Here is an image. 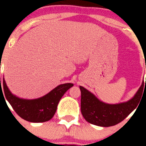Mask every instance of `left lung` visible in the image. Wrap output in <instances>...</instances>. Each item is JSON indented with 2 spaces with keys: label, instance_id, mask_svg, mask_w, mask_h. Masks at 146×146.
Instances as JSON below:
<instances>
[{
  "label": "left lung",
  "instance_id": "1",
  "mask_svg": "<svg viewBox=\"0 0 146 146\" xmlns=\"http://www.w3.org/2000/svg\"><path fill=\"white\" fill-rule=\"evenodd\" d=\"M146 68V66H145ZM144 81L136 95L126 102L116 104L104 103L98 99L90 92L80 86L81 91V113L84 119L96 126L108 127L114 126L126 119L139 104L143 92Z\"/></svg>",
  "mask_w": 146,
  "mask_h": 146
}]
</instances>
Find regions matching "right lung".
<instances>
[{
	"instance_id": "obj_1",
	"label": "right lung",
	"mask_w": 146,
	"mask_h": 146,
	"mask_svg": "<svg viewBox=\"0 0 146 146\" xmlns=\"http://www.w3.org/2000/svg\"><path fill=\"white\" fill-rule=\"evenodd\" d=\"M2 85L3 86V93H5V98L15 111L21 118L27 121L39 123L47 121L54 117L60 100L65 92L73 86V84H61L47 95L35 100L20 99L13 95L7 87L4 78ZM0 90H2L1 84Z\"/></svg>"
}]
</instances>
